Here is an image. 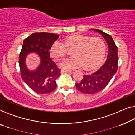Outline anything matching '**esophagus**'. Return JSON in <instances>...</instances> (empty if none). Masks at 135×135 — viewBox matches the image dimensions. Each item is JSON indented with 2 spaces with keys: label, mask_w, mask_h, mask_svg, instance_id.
Here are the masks:
<instances>
[{
  "label": "esophagus",
  "mask_w": 135,
  "mask_h": 135,
  "mask_svg": "<svg viewBox=\"0 0 135 135\" xmlns=\"http://www.w3.org/2000/svg\"><path fill=\"white\" fill-rule=\"evenodd\" d=\"M62 72H65V73H67V72H70L71 71V70H66V69H63L61 70Z\"/></svg>",
  "instance_id": "obj_1"
}]
</instances>
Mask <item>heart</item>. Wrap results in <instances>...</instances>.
<instances>
[{"label":"heart","instance_id":"1","mask_svg":"<svg viewBox=\"0 0 135 135\" xmlns=\"http://www.w3.org/2000/svg\"><path fill=\"white\" fill-rule=\"evenodd\" d=\"M71 49L72 57L64 59L59 63L63 68H75L83 67L90 70L97 67L103 56L105 43L99 37H90L80 34H73L66 37L63 43L59 41L53 43L50 49L51 56L59 60Z\"/></svg>","mask_w":135,"mask_h":135}]
</instances>
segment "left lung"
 I'll return each mask as SVG.
<instances>
[{
	"label": "left lung",
	"mask_w": 135,
	"mask_h": 135,
	"mask_svg": "<svg viewBox=\"0 0 135 135\" xmlns=\"http://www.w3.org/2000/svg\"><path fill=\"white\" fill-rule=\"evenodd\" d=\"M91 30L98 32L103 36L108 44V51L105 61L101 67L92 74L84 75L82 80L76 83L78 90L86 94H94L103 90L116 73L118 67L117 47L111 36L99 29Z\"/></svg>",
	"instance_id": "obj_1"
}]
</instances>
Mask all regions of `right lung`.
Returning <instances> with one entry per match:
<instances>
[{"mask_svg":"<svg viewBox=\"0 0 135 135\" xmlns=\"http://www.w3.org/2000/svg\"><path fill=\"white\" fill-rule=\"evenodd\" d=\"M59 37L57 34L46 32L33 33L23 41L19 57L21 75L26 84L37 94H49L57 86L56 80L60 75V70L51 59L50 49ZM31 52L37 54L41 59L39 67L33 71L25 65L26 56Z\"/></svg>","mask_w":135,"mask_h":135,"instance_id":"add662e5","label":"right lung"}]
</instances>
